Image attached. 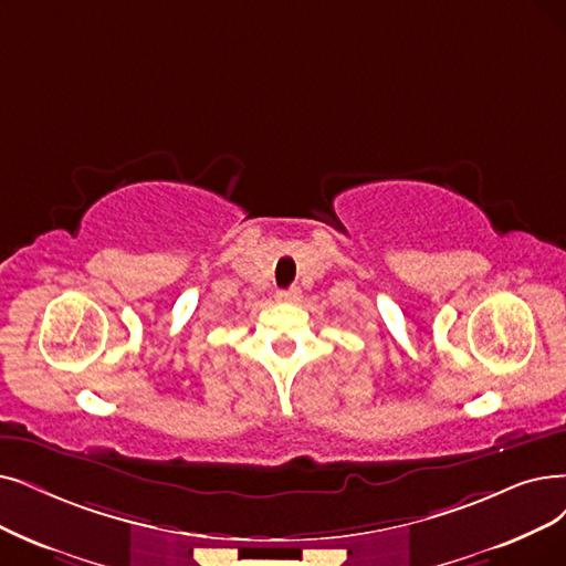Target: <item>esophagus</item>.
Returning a JSON list of instances; mask_svg holds the SVG:
<instances>
[{"label": "esophagus", "instance_id": "esophagus-1", "mask_svg": "<svg viewBox=\"0 0 566 566\" xmlns=\"http://www.w3.org/2000/svg\"><path fill=\"white\" fill-rule=\"evenodd\" d=\"M300 297H302V290L297 285H292L290 290H279L276 292L279 302H300Z\"/></svg>", "mask_w": 566, "mask_h": 566}]
</instances>
